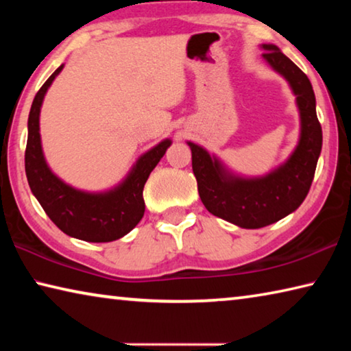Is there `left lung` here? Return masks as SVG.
<instances>
[{"label":"left lung","mask_w":351,"mask_h":351,"mask_svg":"<svg viewBox=\"0 0 351 351\" xmlns=\"http://www.w3.org/2000/svg\"><path fill=\"white\" fill-rule=\"evenodd\" d=\"M263 49L265 60L289 82L300 111V141L288 161L263 178L243 180L224 171L204 148L189 142L193 175L206 209L245 229L276 223L304 203L322 150V127L310 79L277 46L263 45Z\"/></svg>","instance_id":"1"}]
</instances>
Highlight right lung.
<instances>
[{"mask_svg":"<svg viewBox=\"0 0 351 351\" xmlns=\"http://www.w3.org/2000/svg\"><path fill=\"white\" fill-rule=\"evenodd\" d=\"M62 69L63 64L43 83L35 94L29 112L25 153L29 187L46 215L66 235L90 243L114 241L127 235L144 217L145 203L142 190L152 170L167 152L171 141H162L141 156L127 180L110 192L86 193L64 184L52 173L45 161L38 123L45 94Z\"/></svg>","mask_w":351,"mask_h":351,"instance_id":"add662e5","label":"right lung"}]
</instances>
